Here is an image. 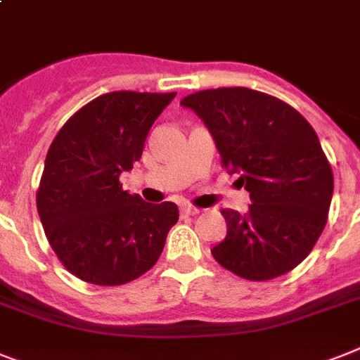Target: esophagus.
Returning a JSON list of instances; mask_svg holds the SVG:
<instances>
[{
    "instance_id": "esophagus-1",
    "label": "esophagus",
    "mask_w": 360,
    "mask_h": 360,
    "mask_svg": "<svg viewBox=\"0 0 360 360\" xmlns=\"http://www.w3.org/2000/svg\"><path fill=\"white\" fill-rule=\"evenodd\" d=\"M200 212V209H195L192 205H183L181 207V216H194Z\"/></svg>"
}]
</instances>
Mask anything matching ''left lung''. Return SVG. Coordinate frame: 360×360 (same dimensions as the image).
Returning a JSON list of instances; mask_svg holds the SVG:
<instances>
[{
  "label": "left lung",
  "mask_w": 360,
  "mask_h": 360,
  "mask_svg": "<svg viewBox=\"0 0 360 360\" xmlns=\"http://www.w3.org/2000/svg\"><path fill=\"white\" fill-rule=\"evenodd\" d=\"M210 131L221 166L240 174L250 192L246 214L226 209V238L210 253L250 281L296 268L327 221L333 170L318 134L294 107L264 92L231 86L181 99Z\"/></svg>",
  "instance_id": "8db88e82"
}]
</instances>
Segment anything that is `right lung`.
Returning <instances> with one entry per match:
<instances>
[{"label": "right lung", "mask_w": 360, "mask_h": 360, "mask_svg": "<svg viewBox=\"0 0 360 360\" xmlns=\"http://www.w3.org/2000/svg\"><path fill=\"white\" fill-rule=\"evenodd\" d=\"M175 92H109L63 125L37 192L44 233L64 268L92 285H125L153 268L179 220L172 201L148 203L120 185Z\"/></svg>", "instance_id": "1"}]
</instances>
